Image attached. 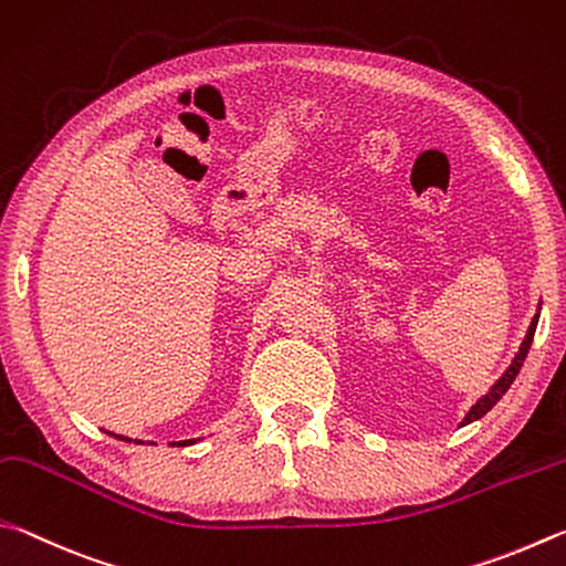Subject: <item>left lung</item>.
Here are the masks:
<instances>
[{"label": "left lung", "mask_w": 566, "mask_h": 566, "mask_svg": "<svg viewBox=\"0 0 566 566\" xmlns=\"http://www.w3.org/2000/svg\"><path fill=\"white\" fill-rule=\"evenodd\" d=\"M539 311H542V301H539V305H537V313H534V318H532V323H530V328H527V335H524V340H522V345H520V350L514 353V358H512V363H510V368L504 370L497 380H494V385L492 388L482 395V398L472 405V408L468 410V415H464V420L460 422V428H464V424H470V422H478V420H482L484 415H488L494 405H497L500 400H502V395L510 390V385L514 382V378H517L520 375V370H522V365H524V358H527V353H530V348H532V340H534V331H537V323H539Z\"/></svg>", "instance_id": "1"}]
</instances>
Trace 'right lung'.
I'll list each match as a JSON object with an SVG mask.
<instances>
[{"mask_svg": "<svg viewBox=\"0 0 566 566\" xmlns=\"http://www.w3.org/2000/svg\"><path fill=\"white\" fill-rule=\"evenodd\" d=\"M108 434H112V438H116V440H124V442H132V440H128V438H124V434H114V432H108ZM196 440H181V442H171V444H181V448H184V444H193ZM154 444V442H151Z\"/></svg>", "mask_w": 566, "mask_h": 566, "instance_id": "right-lung-1", "label": "right lung"}]
</instances>
